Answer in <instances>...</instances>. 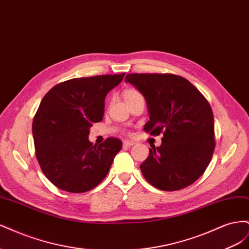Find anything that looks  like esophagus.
I'll list each match as a JSON object with an SVG mask.
<instances>
[{
    "label": "esophagus",
    "mask_w": 249,
    "mask_h": 249,
    "mask_svg": "<svg viewBox=\"0 0 249 249\" xmlns=\"http://www.w3.org/2000/svg\"><path fill=\"white\" fill-rule=\"evenodd\" d=\"M134 144H135L134 141H127V140H124V146H132V145H134Z\"/></svg>",
    "instance_id": "34e87169"
}]
</instances>
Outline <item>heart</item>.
Here are the masks:
<instances>
[{
  "mask_svg": "<svg viewBox=\"0 0 249 249\" xmlns=\"http://www.w3.org/2000/svg\"><path fill=\"white\" fill-rule=\"evenodd\" d=\"M139 94H140V93L137 91V90H135V89H127V90H125V91H124V99H125V100H129V99H131V97L139 95Z\"/></svg>",
  "mask_w": 249,
  "mask_h": 249,
  "instance_id": "heart-1",
  "label": "heart"
}]
</instances>
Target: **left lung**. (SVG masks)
<instances>
[{
  "mask_svg": "<svg viewBox=\"0 0 249 249\" xmlns=\"http://www.w3.org/2000/svg\"><path fill=\"white\" fill-rule=\"evenodd\" d=\"M130 83L144 96L149 120L144 131L163 133L162 144L149 148L140 165L147 182L163 191L193 184L212 159L215 148L214 116L199 90L171 73H129Z\"/></svg>",
  "mask_w": 249,
  "mask_h": 249,
  "instance_id": "left-lung-1",
  "label": "left lung"
}]
</instances>
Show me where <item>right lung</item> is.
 Instances as JSON below:
<instances>
[{"label":"right lung","mask_w":249,"mask_h":249,"mask_svg":"<svg viewBox=\"0 0 249 249\" xmlns=\"http://www.w3.org/2000/svg\"><path fill=\"white\" fill-rule=\"evenodd\" d=\"M124 77L67 80L43 96L32 124L35 155L44 176L59 189L86 192L108 175L123 142L111 137L92 145L89 129L103 119L106 95Z\"/></svg>","instance_id":"obj_1"}]
</instances>
